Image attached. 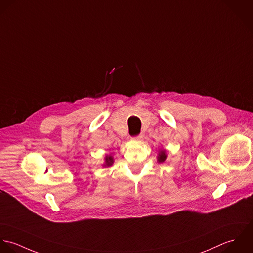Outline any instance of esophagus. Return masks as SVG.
Instances as JSON below:
<instances>
[{
	"label": "esophagus",
	"mask_w": 253,
	"mask_h": 253,
	"mask_svg": "<svg viewBox=\"0 0 253 253\" xmlns=\"http://www.w3.org/2000/svg\"><path fill=\"white\" fill-rule=\"evenodd\" d=\"M143 138H144V135H142V134H141V135H139V136H137V137L133 138V140H134V141H141Z\"/></svg>",
	"instance_id": "34e87169"
}]
</instances>
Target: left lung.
<instances>
[{"label":"left lung","mask_w":253,"mask_h":253,"mask_svg":"<svg viewBox=\"0 0 253 253\" xmlns=\"http://www.w3.org/2000/svg\"><path fill=\"white\" fill-rule=\"evenodd\" d=\"M166 152L164 150H161L159 153H158V156H157V161L158 162H164L166 160Z\"/></svg>","instance_id":"obj_1"}]
</instances>
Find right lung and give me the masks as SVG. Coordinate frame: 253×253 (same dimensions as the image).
I'll return each mask as SVG.
<instances>
[{
  "label": "right lung",
  "mask_w": 253,
  "mask_h": 253,
  "mask_svg": "<svg viewBox=\"0 0 253 253\" xmlns=\"http://www.w3.org/2000/svg\"><path fill=\"white\" fill-rule=\"evenodd\" d=\"M112 163H113V157H112V155H106L105 157H104V163H103V166H110V165H112Z\"/></svg>",
  "instance_id": "right-lung-1"
}]
</instances>
